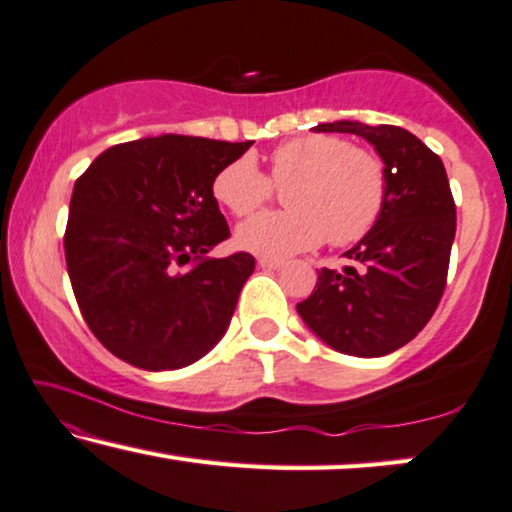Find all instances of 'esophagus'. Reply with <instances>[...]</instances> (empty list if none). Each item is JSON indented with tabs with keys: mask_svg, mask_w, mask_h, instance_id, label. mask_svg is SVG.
Instances as JSON below:
<instances>
[{
	"mask_svg": "<svg viewBox=\"0 0 512 512\" xmlns=\"http://www.w3.org/2000/svg\"><path fill=\"white\" fill-rule=\"evenodd\" d=\"M257 264L262 266V269H283L285 266L283 259H273V257H259Z\"/></svg>",
	"mask_w": 512,
	"mask_h": 512,
	"instance_id": "34e87169",
	"label": "esophagus"
}]
</instances>
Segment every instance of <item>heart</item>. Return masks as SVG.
Segmentation results:
<instances>
[{"instance_id":"heart-1","label":"heart","mask_w":512,"mask_h":512,"mask_svg":"<svg viewBox=\"0 0 512 512\" xmlns=\"http://www.w3.org/2000/svg\"><path fill=\"white\" fill-rule=\"evenodd\" d=\"M271 181L285 187L283 213H262L236 229V243L262 257H290L329 241L350 246L376 227L387 204L380 157L331 134L280 143L269 157ZM271 181L253 157L229 162L213 178V197L234 215L255 213L271 197Z\"/></svg>"}]
</instances>
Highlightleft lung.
<instances>
[{
  "label": "left lung",
  "instance_id": "left-lung-1",
  "mask_svg": "<svg viewBox=\"0 0 512 512\" xmlns=\"http://www.w3.org/2000/svg\"><path fill=\"white\" fill-rule=\"evenodd\" d=\"M315 132L362 136L387 169V204L376 227L345 257L343 273L322 269L297 304L301 320L329 348L383 357L420 334L443 297L457 211L441 157L408 129L322 122Z\"/></svg>",
  "mask_w": 512,
  "mask_h": 512
}]
</instances>
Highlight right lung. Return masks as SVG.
Returning a JSON list of instances; mask_svg holds the SVG:
<instances>
[{
	"instance_id": "right-lung-1",
	"label": "right lung",
	"mask_w": 512,
	"mask_h": 512,
	"mask_svg": "<svg viewBox=\"0 0 512 512\" xmlns=\"http://www.w3.org/2000/svg\"><path fill=\"white\" fill-rule=\"evenodd\" d=\"M253 141L162 134L104 150L74 185L64 255L92 334L122 362L174 371L225 336L255 257L229 236L213 178Z\"/></svg>"
}]
</instances>
